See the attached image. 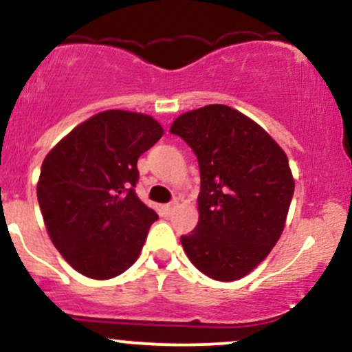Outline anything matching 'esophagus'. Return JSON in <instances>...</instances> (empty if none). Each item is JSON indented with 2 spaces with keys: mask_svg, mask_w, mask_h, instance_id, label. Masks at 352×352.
Masks as SVG:
<instances>
[{
  "mask_svg": "<svg viewBox=\"0 0 352 352\" xmlns=\"http://www.w3.org/2000/svg\"><path fill=\"white\" fill-rule=\"evenodd\" d=\"M177 205H179V201H177V200H173V201H170V204L165 205V207H164L165 215H172V212L177 208Z\"/></svg>",
  "mask_w": 352,
  "mask_h": 352,
  "instance_id": "1",
  "label": "esophagus"
}]
</instances>
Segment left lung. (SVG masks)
Returning a JSON list of instances; mask_svg holds the SVG:
<instances>
[{"mask_svg":"<svg viewBox=\"0 0 352 352\" xmlns=\"http://www.w3.org/2000/svg\"><path fill=\"white\" fill-rule=\"evenodd\" d=\"M200 167L199 223L182 246L201 273L235 281L280 240L294 193L288 157L252 119L221 104L177 117Z\"/></svg>","mask_w":352,"mask_h":352,"instance_id":"obj_1","label":"left lung"}]
</instances>
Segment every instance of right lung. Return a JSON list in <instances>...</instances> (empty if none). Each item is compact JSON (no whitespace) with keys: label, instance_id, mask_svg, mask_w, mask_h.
Returning <instances> with one entry per match:
<instances>
[{"label":"right lung","instance_id":"right-lung-1","mask_svg":"<svg viewBox=\"0 0 352 352\" xmlns=\"http://www.w3.org/2000/svg\"><path fill=\"white\" fill-rule=\"evenodd\" d=\"M162 134L151 116L106 111L46 155L39 208L52 243L76 272L109 280L139 258L159 215L137 197V160Z\"/></svg>","mask_w":352,"mask_h":352}]
</instances>
